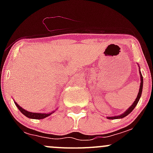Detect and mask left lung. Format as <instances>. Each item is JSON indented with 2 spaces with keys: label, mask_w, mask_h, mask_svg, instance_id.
<instances>
[{
  "label": "left lung",
  "mask_w": 153,
  "mask_h": 153,
  "mask_svg": "<svg viewBox=\"0 0 153 153\" xmlns=\"http://www.w3.org/2000/svg\"><path fill=\"white\" fill-rule=\"evenodd\" d=\"M140 75H141V84H140V88H139V92H138V95H137V98L136 99H135V101H134V103L132 104V105L130 106V107L129 108V109H127V110L126 111V112H124L123 114H121V115H118V116H114V117H107V118H109V119H118V118H124V117H126V115H129V113H130L131 112H132V110L134 109V108L135 107V106L137 105V104H138V101H139L140 98H141V93H142V89H143V77H142V75H141V71H140Z\"/></svg>",
  "instance_id": "left-lung-1"
}]
</instances>
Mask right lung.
I'll list each match as a JSON object with an SVG mask.
<instances>
[{
    "label": "right lung",
    "mask_w": 153,
    "mask_h": 153,
    "mask_svg": "<svg viewBox=\"0 0 153 153\" xmlns=\"http://www.w3.org/2000/svg\"><path fill=\"white\" fill-rule=\"evenodd\" d=\"M15 105L17 106V107L18 108V109H19L20 111H21V112H22L23 114H24L25 116H27V118H32V119H43V118H46V117H48L49 115H50L52 113H35V112H28V111L25 110L24 109H23L22 107H21L19 105H18L17 103H15Z\"/></svg>",
    "instance_id": "right-lung-1"
}]
</instances>
